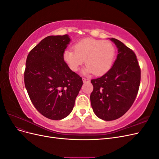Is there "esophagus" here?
<instances>
[{"label":"esophagus","instance_id":"34e87169","mask_svg":"<svg viewBox=\"0 0 159 159\" xmlns=\"http://www.w3.org/2000/svg\"><path fill=\"white\" fill-rule=\"evenodd\" d=\"M82 80H83V82L84 83H85V82H87V81H89V80H88V79H86V78H82Z\"/></svg>","mask_w":159,"mask_h":159}]
</instances>
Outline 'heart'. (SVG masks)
<instances>
[{"instance_id": "b5f03b06", "label": "heart", "mask_w": 159, "mask_h": 159, "mask_svg": "<svg viewBox=\"0 0 159 159\" xmlns=\"http://www.w3.org/2000/svg\"><path fill=\"white\" fill-rule=\"evenodd\" d=\"M74 48L67 49L63 53V59L72 71H78L85 60L87 64L83 70L85 75L93 73L103 75L111 68L115 48L110 41L88 38L75 43Z\"/></svg>"}]
</instances>
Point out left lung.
<instances>
[{
	"mask_svg": "<svg viewBox=\"0 0 159 159\" xmlns=\"http://www.w3.org/2000/svg\"><path fill=\"white\" fill-rule=\"evenodd\" d=\"M110 40L118 49L117 59L107 73L91 80V107L96 116L104 121L115 120L127 111L137 97L141 81L135 54L121 41Z\"/></svg>",
	"mask_w": 159,
	"mask_h": 159,
	"instance_id": "left-lung-1",
	"label": "left lung"
}]
</instances>
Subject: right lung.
I'll use <instances>...</instances> for the list:
<instances>
[{"label":"right lung","instance_id":"obj_1","mask_svg":"<svg viewBox=\"0 0 159 159\" xmlns=\"http://www.w3.org/2000/svg\"><path fill=\"white\" fill-rule=\"evenodd\" d=\"M70 41L68 34L47 36L29 52L26 61L25 84L31 102L52 120L70 115L83 85L81 77L63 59Z\"/></svg>","mask_w":159,"mask_h":159}]
</instances>
